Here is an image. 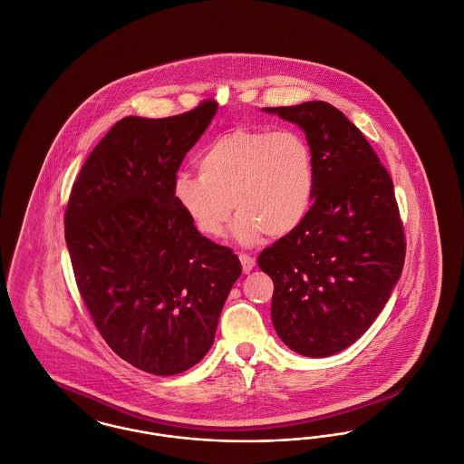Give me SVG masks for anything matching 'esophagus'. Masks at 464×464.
I'll return each mask as SVG.
<instances>
[{
	"mask_svg": "<svg viewBox=\"0 0 464 464\" xmlns=\"http://www.w3.org/2000/svg\"><path fill=\"white\" fill-rule=\"evenodd\" d=\"M238 257H240V263H242L243 273H248V271L254 269L256 259H254L252 256H248V254H245V252H240Z\"/></svg>",
	"mask_w": 464,
	"mask_h": 464,
	"instance_id": "obj_1",
	"label": "esophagus"
}]
</instances>
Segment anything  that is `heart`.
Returning a JSON list of instances; mask_svg holds the SVG:
<instances>
[{
	"instance_id": "heart-1",
	"label": "heart",
	"mask_w": 464,
	"mask_h": 464,
	"mask_svg": "<svg viewBox=\"0 0 464 464\" xmlns=\"http://www.w3.org/2000/svg\"><path fill=\"white\" fill-rule=\"evenodd\" d=\"M199 176L180 172L172 195L199 235L218 238L235 210V235L252 242L265 233L280 238L297 229L314 197V155L294 129H235L198 156Z\"/></svg>"
}]
</instances>
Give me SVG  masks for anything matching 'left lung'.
<instances>
[{
	"instance_id": "left-lung-1",
	"label": "left lung",
	"mask_w": 464,
	"mask_h": 464,
	"mask_svg": "<svg viewBox=\"0 0 464 464\" xmlns=\"http://www.w3.org/2000/svg\"><path fill=\"white\" fill-rule=\"evenodd\" d=\"M265 111L306 132L316 172L306 219L257 259L275 285L271 320L295 353L331 356L372 325L401 275L393 180L365 135L329 102Z\"/></svg>"
}]
</instances>
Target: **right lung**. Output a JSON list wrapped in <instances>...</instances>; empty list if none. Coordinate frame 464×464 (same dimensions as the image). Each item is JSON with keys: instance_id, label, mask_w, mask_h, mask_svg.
Returning a JSON list of instances; mask_svg holds the SVG:
<instances>
[{"instance_id": "add662e5", "label": "right lung", "mask_w": 464, "mask_h": 464, "mask_svg": "<svg viewBox=\"0 0 464 464\" xmlns=\"http://www.w3.org/2000/svg\"><path fill=\"white\" fill-rule=\"evenodd\" d=\"M218 111L203 101L169 118L127 116L90 153L64 226L80 295L111 350L133 367L174 375L210 350L242 265L201 237L172 186Z\"/></svg>"}]
</instances>
